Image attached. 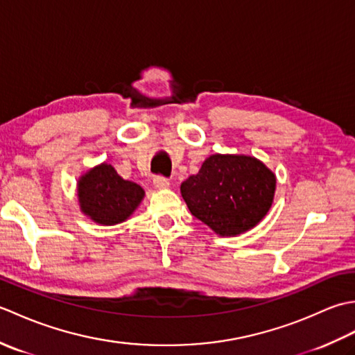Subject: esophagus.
I'll return each mask as SVG.
<instances>
[{
	"label": "esophagus",
	"instance_id": "1",
	"mask_svg": "<svg viewBox=\"0 0 355 355\" xmlns=\"http://www.w3.org/2000/svg\"><path fill=\"white\" fill-rule=\"evenodd\" d=\"M154 186L157 187V189H169V180H166L163 177H155L154 178Z\"/></svg>",
	"mask_w": 355,
	"mask_h": 355
}]
</instances>
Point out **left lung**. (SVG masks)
Listing matches in <instances>:
<instances>
[{
    "label": "left lung",
    "instance_id": "obj_1",
    "mask_svg": "<svg viewBox=\"0 0 355 355\" xmlns=\"http://www.w3.org/2000/svg\"><path fill=\"white\" fill-rule=\"evenodd\" d=\"M276 175L256 157L214 154L182 184L191 214L220 236L258 225L273 205Z\"/></svg>",
    "mask_w": 355,
    "mask_h": 355
}]
</instances>
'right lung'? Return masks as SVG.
<instances>
[{
	"instance_id": "right-lung-1",
	"label": "right lung",
	"mask_w": 355,
	"mask_h": 355,
	"mask_svg": "<svg viewBox=\"0 0 355 355\" xmlns=\"http://www.w3.org/2000/svg\"><path fill=\"white\" fill-rule=\"evenodd\" d=\"M145 198V191L123 180L110 163H101L78 180L80 212L96 224L116 225L126 221Z\"/></svg>"
}]
</instances>
